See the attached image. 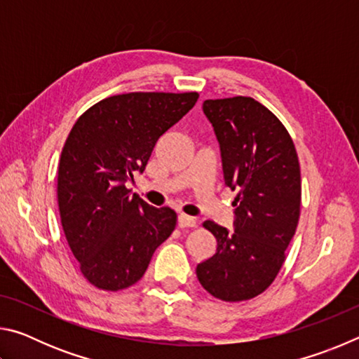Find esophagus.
Wrapping results in <instances>:
<instances>
[{"label": "esophagus", "instance_id": "34e87169", "mask_svg": "<svg viewBox=\"0 0 359 359\" xmlns=\"http://www.w3.org/2000/svg\"><path fill=\"white\" fill-rule=\"evenodd\" d=\"M177 223L180 228H194L196 226V218H193L190 215H185V214H180L177 217Z\"/></svg>", "mask_w": 359, "mask_h": 359}]
</instances>
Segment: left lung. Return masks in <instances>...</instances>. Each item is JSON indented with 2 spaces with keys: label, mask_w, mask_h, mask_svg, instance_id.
Here are the masks:
<instances>
[{
  "label": "left lung",
  "mask_w": 359,
  "mask_h": 359,
  "mask_svg": "<svg viewBox=\"0 0 359 359\" xmlns=\"http://www.w3.org/2000/svg\"><path fill=\"white\" fill-rule=\"evenodd\" d=\"M203 111L220 144L224 184L238 196L234 233L203 223L215 236L217 252L198 264L196 276L217 299L248 301L274 282L296 233L299 160L282 121L253 98L205 100Z\"/></svg>",
  "instance_id": "obj_1"
}]
</instances>
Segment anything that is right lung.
Wrapping results in <instances>:
<instances>
[{
	"mask_svg": "<svg viewBox=\"0 0 359 359\" xmlns=\"http://www.w3.org/2000/svg\"><path fill=\"white\" fill-rule=\"evenodd\" d=\"M199 95L135 92L87 109L72 126L58 163V209L82 276L104 291L141 280L177 214L151 208L125 187L142 172L160 136Z\"/></svg>",
	"mask_w": 359,
	"mask_h": 359,
	"instance_id": "add662e5",
	"label": "right lung"
}]
</instances>
